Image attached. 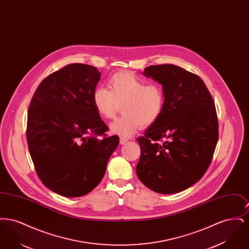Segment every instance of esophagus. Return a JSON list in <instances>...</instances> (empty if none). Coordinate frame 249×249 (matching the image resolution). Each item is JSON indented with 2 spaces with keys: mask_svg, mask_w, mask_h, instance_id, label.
I'll use <instances>...</instances> for the list:
<instances>
[{
  "mask_svg": "<svg viewBox=\"0 0 249 249\" xmlns=\"http://www.w3.org/2000/svg\"><path fill=\"white\" fill-rule=\"evenodd\" d=\"M128 141V139L127 138H125V137H120L119 138V142H120V144H124L125 142H127Z\"/></svg>",
  "mask_w": 249,
  "mask_h": 249,
  "instance_id": "34e87169",
  "label": "esophagus"
}]
</instances>
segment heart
Here are the masks:
<instances>
[{"label": "heart", "instance_id": "heart-1", "mask_svg": "<svg viewBox=\"0 0 249 249\" xmlns=\"http://www.w3.org/2000/svg\"><path fill=\"white\" fill-rule=\"evenodd\" d=\"M109 89L97 88L93 105L98 114L106 119H115L121 107L123 115L110 124L111 132L130 137L142 127L160 119L165 106V93L160 84L146 83L130 71L113 74L108 81Z\"/></svg>", "mask_w": 249, "mask_h": 249}]
</instances>
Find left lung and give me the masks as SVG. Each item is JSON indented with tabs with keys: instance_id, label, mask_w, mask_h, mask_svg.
I'll use <instances>...</instances> for the list:
<instances>
[{
	"instance_id": "left-lung-1",
	"label": "left lung",
	"mask_w": 249,
	"mask_h": 249,
	"mask_svg": "<svg viewBox=\"0 0 249 249\" xmlns=\"http://www.w3.org/2000/svg\"><path fill=\"white\" fill-rule=\"evenodd\" d=\"M143 74L162 85L165 106L136 140V174L155 192L178 193L199 181L212 161L218 140L213 98L200 76L177 65H151Z\"/></svg>"
}]
</instances>
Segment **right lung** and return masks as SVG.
Instances as JSON below:
<instances>
[{
  "label": "right lung",
  "mask_w": 249,
  "mask_h": 249,
  "mask_svg": "<svg viewBox=\"0 0 249 249\" xmlns=\"http://www.w3.org/2000/svg\"><path fill=\"white\" fill-rule=\"evenodd\" d=\"M100 77L91 65L68 64L47 76L30 103L26 135L37 176L64 197L95 189L119 145L93 105Z\"/></svg>",
  "instance_id": "right-lung-1"
}]
</instances>
